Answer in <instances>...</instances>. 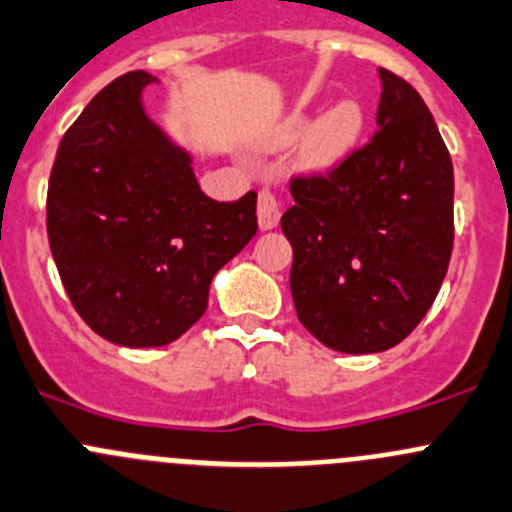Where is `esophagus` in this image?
Instances as JSON below:
<instances>
[{
  "label": "esophagus",
  "instance_id": "esophagus-1",
  "mask_svg": "<svg viewBox=\"0 0 512 512\" xmlns=\"http://www.w3.org/2000/svg\"><path fill=\"white\" fill-rule=\"evenodd\" d=\"M280 200L272 190H262L260 197H257V222H260V230H272L280 222Z\"/></svg>",
  "mask_w": 512,
  "mask_h": 512
}]
</instances>
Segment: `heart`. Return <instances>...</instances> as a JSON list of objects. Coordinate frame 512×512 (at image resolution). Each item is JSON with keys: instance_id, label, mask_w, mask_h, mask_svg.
Returning a JSON list of instances; mask_svg holds the SVG:
<instances>
[{"instance_id": "obj_1", "label": "heart", "mask_w": 512, "mask_h": 512, "mask_svg": "<svg viewBox=\"0 0 512 512\" xmlns=\"http://www.w3.org/2000/svg\"><path fill=\"white\" fill-rule=\"evenodd\" d=\"M305 124V109L292 112L277 130V142L295 140L305 130ZM362 127H365V114H362L360 104L355 99H340L310 124L305 142H302V160L312 167H325L340 160L360 140Z\"/></svg>"}]
</instances>
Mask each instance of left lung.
Here are the masks:
<instances>
[{"label":"left lung","mask_w":512,"mask_h":512,"mask_svg":"<svg viewBox=\"0 0 512 512\" xmlns=\"http://www.w3.org/2000/svg\"><path fill=\"white\" fill-rule=\"evenodd\" d=\"M382 82L377 132L327 175L292 177L282 215L297 320L337 352L403 342L435 302L453 252V162L428 104Z\"/></svg>","instance_id":"obj_1"}]
</instances>
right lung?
<instances>
[{
    "label": "right lung",
    "mask_w": 512,
    "mask_h": 512,
    "mask_svg": "<svg viewBox=\"0 0 512 512\" xmlns=\"http://www.w3.org/2000/svg\"><path fill=\"white\" fill-rule=\"evenodd\" d=\"M127 72L64 132L47 190V235L74 310L104 340L160 347L207 310L212 277L257 232V195L217 202L192 157L152 122Z\"/></svg>",
    "instance_id": "1"
}]
</instances>
